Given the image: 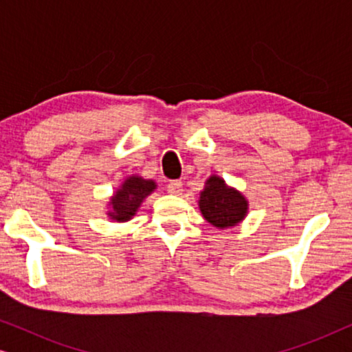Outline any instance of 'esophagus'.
Segmentation results:
<instances>
[{
    "mask_svg": "<svg viewBox=\"0 0 352 352\" xmlns=\"http://www.w3.org/2000/svg\"><path fill=\"white\" fill-rule=\"evenodd\" d=\"M168 192H170L171 195H181L182 194V182L181 181H171L170 184H168Z\"/></svg>",
    "mask_w": 352,
    "mask_h": 352,
    "instance_id": "esophagus-1",
    "label": "esophagus"
}]
</instances>
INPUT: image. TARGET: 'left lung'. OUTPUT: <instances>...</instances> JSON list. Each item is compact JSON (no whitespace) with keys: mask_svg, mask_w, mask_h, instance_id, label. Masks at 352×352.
<instances>
[{"mask_svg":"<svg viewBox=\"0 0 352 352\" xmlns=\"http://www.w3.org/2000/svg\"><path fill=\"white\" fill-rule=\"evenodd\" d=\"M199 208L204 218L218 229H229L242 223L248 214V200L235 187L228 186L223 177L211 175L205 181L199 197Z\"/></svg>","mask_w":352,"mask_h":352,"instance_id":"left-lung-1","label":"left lung"}]
</instances>
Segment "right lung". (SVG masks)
Instances as JSON below:
<instances>
[{
  "instance_id": "1",
  "label": "right lung",
  "mask_w": 352,
  "mask_h": 352,
  "mask_svg": "<svg viewBox=\"0 0 352 352\" xmlns=\"http://www.w3.org/2000/svg\"><path fill=\"white\" fill-rule=\"evenodd\" d=\"M157 189L153 179H144L139 175L126 176L112 195L107 204V214L115 223H128L136 216L142 201Z\"/></svg>"
}]
</instances>
